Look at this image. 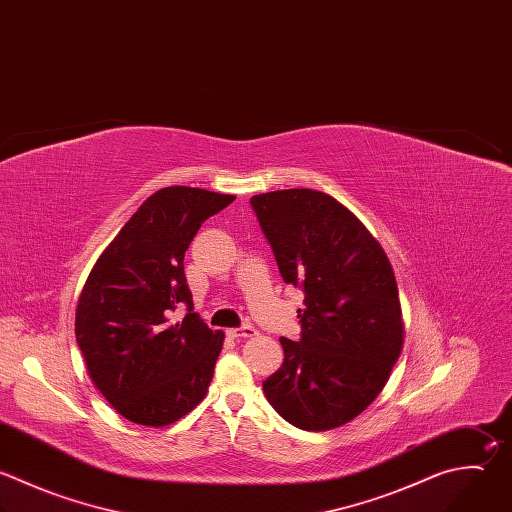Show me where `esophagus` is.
<instances>
[{
    "mask_svg": "<svg viewBox=\"0 0 512 512\" xmlns=\"http://www.w3.org/2000/svg\"><path fill=\"white\" fill-rule=\"evenodd\" d=\"M227 333H229V337H233V339H237V337H253V335H257V329H255L253 325H241V327L229 329Z\"/></svg>",
    "mask_w": 512,
    "mask_h": 512,
    "instance_id": "34e87169",
    "label": "esophagus"
}]
</instances>
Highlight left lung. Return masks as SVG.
Masks as SVG:
<instances>
[{
    "label": "left lung",
    "mask_w": 512,
    "mask_h": 512,
    "mask_svg": "<svg viewBox=\"0 0 512 512\" xmlns=\"http://www.w3.org/2000/svg\"><path fill=\"white\" fill-rule=\"evenodd\" d=\"M285 283L303 291L299 342L263 382L289 424L323 432L360 416L384 390L404 344L392 265L364 223L333 197L287 189L251 197Z\"/></svg>",
    "instance_id": "1"
}]
</instances>
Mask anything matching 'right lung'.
Instances as JSON below:
<instances>
[{"instance_id": "1", "label": "right lung", "mask_w": 512, "mask_h": 512, "mask_svg": "<svg viewBox=\"0 0 512 512\" xmlns=\"http://www.w3.org/2000/svg\"><path fill=\"white\" fill-rule=\"evenodd\" d=\"M233 195L166 187L150 195L94 263L76 307V342L94 386L126 420L168 426L209 392L223 331L193 307L185 251ZM187 306L183 320L174 317Z\"/></svg>"}]
</instances>
